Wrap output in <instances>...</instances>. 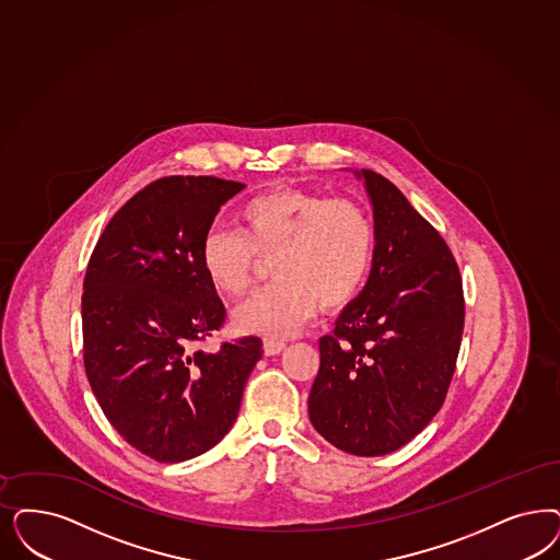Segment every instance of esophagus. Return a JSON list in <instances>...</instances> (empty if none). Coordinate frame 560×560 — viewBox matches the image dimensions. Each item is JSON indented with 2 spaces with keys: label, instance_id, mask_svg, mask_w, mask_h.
Masks as SVG:
<instances>
[{
  "label": "esophagus",
  "instance_id": "obj_1",
  "mask_svg": "<svg viewBox=\"0 0 560 560\" xmlns=\"http://www.w3.org/2000/svg\"><path fill=\"white\" fill-rule=\"evenodd\" d=\"M285 349V341L283 339H275V337H267L265 339V353L267 355H277Z\"/></svg>",
  "mask_w": 560,
  "mask_h": 560
}]
</instances>
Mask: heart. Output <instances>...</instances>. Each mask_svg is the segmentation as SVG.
Listing matches in <instances>:
<instances>
[{"mask_svg": "<svg viewBox=\"0 0 560 560\" xmlns=\"http://www.w3.org/2000/svg\"><path fill=\"white\" fill-rule=\"evenodd\" d=\"M237 223L240 230L205 233L198 260L212 290L230 300L246 293L258 258L270 260L275 283L233 312L240 332L288 335L310 320L318 304L341 308L364 290L376 230L362 205L277 188L242 205Z\"/></svg>", "mask_w": 560, "mask_h": 560, "instance_id": "1", "label": "heart"}]
</instances>
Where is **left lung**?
Listing matches in <instances>:
<instances>
[{
	"mask_svg": "<svg viewBox=\"0 0 560 560\" xmlns=\"http://www.w3.org/2000/svg\"><path fill=\"white\" fill-rule=\"evenodd\" d=\"M364 182L376 252L364 290L320 339L310 422L337 448L378 457L443 406L462 346V275L439 232L383 175Z\"/></svg>",
	"mask_w": 560,
	"mask_h": 560,
	"instance_id": "left-lung-1",
	"label": "left lung"
}]
</instances>
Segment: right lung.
<instances>
[{"label": "right lung", "instance_id": "right-lung-1", "mask_svg": "<svg viewBox=\"0 0 560 560\" xmlns=\"http://www.w3.org/2000/svg\"><path fill=\"white\" fill-rule=\"evenodd\" d=\"M240 182L172 175L132 196L101 233L82 293L84 370L107 420L140 453L179 463L237 418L262 341L205 351L225 308L198 248Z\"/></svg>", "mask_w": 560, "mask_h": 560}]
</instances>
